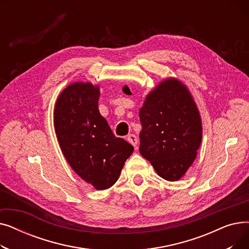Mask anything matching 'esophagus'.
<instances>
[{
    "label": "esophagus",
    "mask_w": 249,
    "mask_h": 249,
    "mask_svg": "<svg viewBox=\"0 0 249 249\" xmlns=\"http://www.w3.org/2000/svg\"><path fill=\"white\" fill-rule=\"evenodd\" d=\"M127 140H128L129 143H131V144H132L134 147H136L138 140H137V137H136L134 134H129V135L127 136Z\"/></svg>",
    "instance_id": "1"
}]
</instances>
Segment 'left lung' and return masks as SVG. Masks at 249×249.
<instances>
[{
  "instance_id": "8db88e82",
  "label": "left lung",
  "mask_w": 249,
  "mask_h": 249,
  "mask_svg": "<svg viewBox=\"0 0 249 249\" xmlns=\"http://www.w3.org/2000/svg\"><path fill=\"white\" fill-rule=\"evenodd\" d=\"M139 118L141 155L160 177L178 180L197 156L203 133L201 116L188 88L177 78H166L146 96Z\"/></svg>"
}]
</instances>
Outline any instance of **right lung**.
Returning a JSON list of instances; mask_svg holds the SVG:
<instances>
[{"label":"right lung","instance_id":"1","mask_svg":"<svg viewBox=\"0 0 249 249\" xmlns=\"http://www.w3.org/2000/svg\"><path fill=\"white\" fill-rule=\"evenodd\" d=\"M100 88L73 83L58 96L54 128L65 160L76 175L96 190L111 188L119 178L133 146L116 137L100 114Z\"/></svg>","mask_w":249,"mask_h":249}]
</instances>
